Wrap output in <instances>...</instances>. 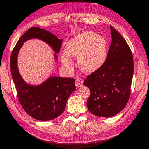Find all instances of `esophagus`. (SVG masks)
<instances>
[{"mask_svg": "<svg viewBox=\"0 0 149 149\" xmlns=\"http://www.w3.org/2000/svg\"><path fill=\"white\" fill-rule=\"evenodd\" d=\"M75 83H76V87H80V86L82 85V84H83V80L80 78H77Z\"/></svg>", "mask_w": 149, "mask_h": 149, "instance_id": "1", "label": "esophagus"}]
</instances>
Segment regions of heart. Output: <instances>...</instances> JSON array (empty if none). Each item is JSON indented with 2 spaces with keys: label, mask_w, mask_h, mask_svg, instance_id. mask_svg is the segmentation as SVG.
<instances>
[{
  "label": "heart",
  "mask_w": 149,
  "mask_h": 149,
  "mask_svg": "<svg viewBox=\"0 0 149 149\" xmlns=\"http://www.w3.org/2000/svg\"><path fill=\"white\" fill-rule=\"evenodd\" d=\"M66 53L61 54L62 63L72 69L71 56L78 58L81 70L93 73L102 67L108 56V42L104 37L93 31H86L74 36L65 45Z\"/></svg>",
  "instance_id": "heart-1"
}]
</instances>
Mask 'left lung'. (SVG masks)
<instances>
[{
  "label": "left lung",
  "mask_w": 149,
  "mask_h": 149,
  "mask_svg": "<svg viewBox=\"0 0 149 149\" xmlns=\"http://www.w3.org/2000/svg\"><path fill=\"white\" fill-rule=\"evenodd\" d=\"M112 41L107 61L88 75L84 85L90 89L87 108L99 117H112L126 107L131 93L133 58L124 38L110 26Z\"/></svg>",
  "instance_id": "left-lung-1"
}]
</instances>
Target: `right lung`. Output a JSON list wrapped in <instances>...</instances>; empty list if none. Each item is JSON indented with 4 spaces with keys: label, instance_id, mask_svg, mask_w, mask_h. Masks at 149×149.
<instances>
[{
    "label": "right lung",
    "instance_id": "add662e5",
    "mask_svg": "<svg viewBox=\"0 0 149 149\" xmlns=\"http://www.w3.org/2000/svg\"><path fill=\"white\" fill-rule=\"evenodd\" d=\"M33 38L47 43L56 54L61 49L63 40L45 29L31 27L17 42L10 58L12 76L22 107L34 119L48 121L58 118L65 111L67 99L76 89L75 80L52 76L38 85L27 83L18 71L17 61L23 43ZM54 56L58 61L57 55Z\"/></svg>",
    "mask_w": 149,
    "mask_h": 149
}]
</instances>
